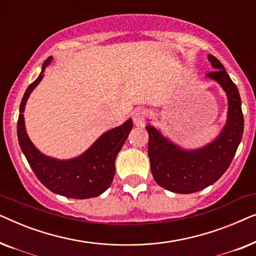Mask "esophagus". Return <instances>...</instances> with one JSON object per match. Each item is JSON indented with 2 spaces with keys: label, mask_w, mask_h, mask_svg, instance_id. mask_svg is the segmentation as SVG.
I'll use <instances>...</instances> for the list:
<instances>
[{
  "label": "esophagus",
  "mask_w": 256,
  "mask_h": 256,
  "mask_svg": "<svg viewBox=\"0 0 256 256\" xmlns=\"http://www.w3.org/2000/svg\"><path fill=\"white\" fill-rule=\"evenodd\" d=\"M132 121L136 127H142L146 124V118H144V110H138L132 114Z\"/></svg>",
  "instance_id": "esophagus-1"
}]
</instances>
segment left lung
<instances>
[{
    "label": "left lung",
    "instance_id": "8db88e82",
    "mask_svg": "<svg viewBox=\"0 0 256 256\" xmlns=\"http://www.w3.org/2000/svg\"><path fill=\"white\" fill-rule=\"evenodd\" d=\"M214 71L206 78L214 80L227 96V118L222 130L200 148L186 149L171 141L154 126H146L149 134L150 168L156 183L174 194H194L214 184L228 169L244 134L241 99L236 84L214 56H208Z\"/></svg>",
    "mask_w": 256,
    "mask_h": 256
}]
</instances>
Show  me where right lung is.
<instances>
[{
  "instance_id": "right-lung-1",
  "label": "right lung",
  "mask_w": 256,
  "mask_h": 256,
  "mask_svg": "<svg viewBox=\"0 0 256 256\" xmlns=\"http://www.w3.org/2000/svg\"><path fill=\"white\" fill-rule=\"evenodd\" d=\"M51 62L52 57L44 62L38 78L23 96L17 122L20 146L34 174L51 192L73 199L98 197L110 186L115 160L132 129V120L128 118L118 127L104 132L88 149L73 158L58 160L40 152L28 135L23 113L30 94L42 82L44 70Z\"/></svg>"
}]
</instances>
